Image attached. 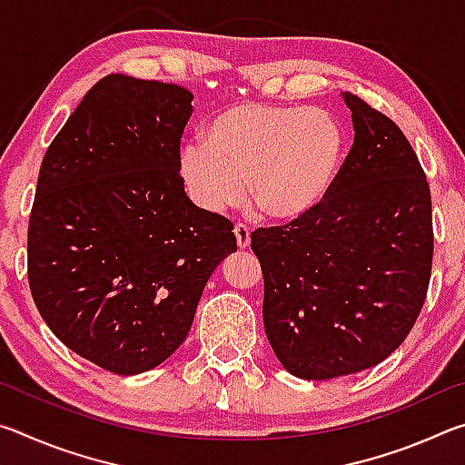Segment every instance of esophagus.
<instances>
[{
    "label": "esophagus",
    "instance_id": "34e87169",
    "mask_svg": "<svg viewBox=\"0 0 465 465\" xmlns=\"http://www.w3.org/2000/svg\"><path fill=\"white\" fill-rule=\"evenodd\" d=\"M233 233H235V242H238V248L246 250L250 246V230H248V227L243 223H235Z\"/></svg>",
    "mask_w": 465,
    "mask_h": 465
}]
</instances>
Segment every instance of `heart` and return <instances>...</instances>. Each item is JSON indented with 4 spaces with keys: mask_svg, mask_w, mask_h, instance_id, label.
I'll use <instances>...</instances> for the list:
<instances>
[{
    "mask_svg": "<svg viewBox=\"0 0 465 465\" xmlns=\"http://www.w3.org/2000/svg\"><path fill=\"white\" fill-rule=\"evenodd\" d=\"M342 149L341 124L324 108L243 102L217 114L207 137L186 141L180 176L209 213L235 207L248 191L264 217L291 222L328 193Z\"/></svg>",
    "mask_w": 465,
    "mask_h": 465,
    "instance_id": "obj_1",
    "label": "heart"
}]
</instances>
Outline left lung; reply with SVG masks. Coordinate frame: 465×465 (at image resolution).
Segmentation results:
<instances>
[{
	"label": "left lung",
	"instance_id": "8db88e82",
	"mask_svg": "<svg viewBox=\"0 0 465 465\" xmlns=\"http://www.w3.org/2000/svg\"><path fill=\"white\" fill-rule=\"evenodd\" d=\"M355 141L316 207L252 232L274 355L302 380L388 359L411 334L432 269L430 188L402 129L344 94Z\"/></svg>",
	"mask_w": 465,
	"mask_h": 465
}]
</instances>
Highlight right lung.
<instances>
[{"label":"right lung","mask_w":465,"mask_h":465,"mask_svg":"<svg viewBox=\"0 0 465 465\" xmlns=\"http://www.w3.org/2000/svg\"><path fill=\"white\" fill-rule=\"evenodd\" d=\"M183 85L110 74L38 172L28 285L46 326L90 363L135 375L184 342L233 223L194 207L180 176L193 114Z\"/></svg>","instance_id":"1"}]
</instances>
